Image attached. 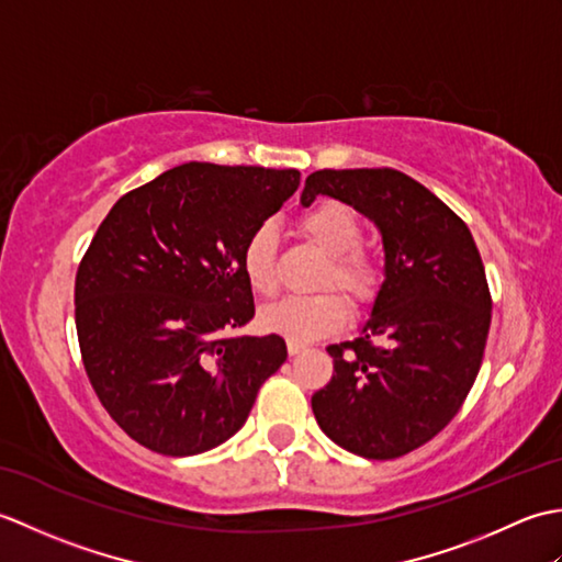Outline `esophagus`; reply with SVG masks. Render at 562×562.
<instances>
[{
  "mask_svg": "<svg viewBox=\"0 0 562 562\" xmlns=\"http://www.w3.org/2000/svg\"><path fill=\"white\" fill-rule=\"evenodd\" d=\"M306 348H304V345L302 342H288V352H290V357H296V355H302Z\"/></svg>",
  "mask_w": 562,
  "mask_h": 562,
  "instance_id": "34e87169",
  "label": "esophagus"
}]
</instances>
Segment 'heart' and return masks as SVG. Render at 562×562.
<instances>
[{"instance_id": "b5f03b06", "label": "heart", "mask_w": 562, "mask_h": 562, "mask_svg": "<svg viewBox=\"0 0 562 562\" xmlns=\"http://www.w3.org/2000/svg\"><path fill=\"white\" fill-rule=\"evenodd\" d=\"M300 232L308 244L328 256L321 284H336L355 302H367L376 292L379 272L374 260L362 248H357L362 241V222L355 210L336 200L321 202L304 214ZM274 246H278V229L266 222L256 226L241 250L244 278L248 288L260 296H272L278 292ZM348 304L336 292L284 296V300L262 308L260 326L292 342H314L330 333H338L348 324Z\"/></svg>"}]
</instances>
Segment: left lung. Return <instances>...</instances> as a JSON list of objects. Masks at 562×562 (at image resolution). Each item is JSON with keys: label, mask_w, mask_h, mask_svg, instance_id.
<instances>
[{"label": "left lung", "mask_w": 562, "mask_h": 562, "mask_svg": "<svg viewBox=\"0 0 562 562\" xmlns=\"http://www.w3.org/2000/svg\"><path fill=\"white\" fill-rule=\"evenodd\" d=\"M316 195L364 214L384 244L372 314L328 348L316 423L357 457L398 459L451 423L479 376L493 308L483 260L469 226L401 171L324 169L306 178L302 205Z\"/></svg>", "instance_id": "8db88e82"}]
</instances>
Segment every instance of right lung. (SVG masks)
I'll return each instance as SVG.
<instances>
[{"mask_svg":"<svg viewBox=\"0 0 562 562\" xmlns=\"http://www.w3.org/2000/svg\"><path fill=\"white\" fill-rule=\"evenodd\" d=\"M296 188V169L190 161L130 190L101 222L77 270V336L103 408L142 447H220L288 360L274 333L232 330L256 314L246 238Z\"/></svg>","mask_w":562,"mask_h":562,"instance_id":"1","label":"right lung"}]
</instances>
